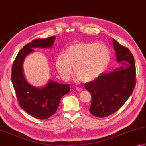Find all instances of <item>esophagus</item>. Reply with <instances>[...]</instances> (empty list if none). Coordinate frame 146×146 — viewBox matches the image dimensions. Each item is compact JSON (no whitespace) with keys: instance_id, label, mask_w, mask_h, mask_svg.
Instances as JSON below:
<instances>
[{"instance_id":"esophagus-1","label":"esophagus","mask_w":146,"mask_h":146,"mask_svg":"<svg viewBox=\"0 0 146 146\" xmlns=\"http://www.w3.org/2000/svg\"><path fill=\"white\" fill-rule=\"evenodd\" d=\"M76 91H82V90H83V89H82V87H76Z\"/></svg>"}]
</instances>
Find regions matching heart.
Returning a JSON list of instances; mask_svg holds the SVG:
<instances>
[{"instance_id":"obj_1","label":"heart","mask_w":146,"mask_h":146,"mask_svg":"<svg viewBox=\"0 0 146 146\" xmlns=\"http://www.w3.org/2000/svg\"><path fill=\"white\" fill-rule=\"evenodd\" d=\"M110 60L108 46L102 42L76 41L67 47L64 55H58L56 69L63 80H68L74 71L82 82L96 79L104 72Z\"/></svg>"}]
</instances>
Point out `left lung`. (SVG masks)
Masks as SVG:
<instances>
[{"label":"left lung","instance_id":"8db88e82","mask_svg":"<svg viewBox=\"0 0 146 146\" xmlns=\"http://www.w3.org/2000/svg\"><path fill=\"white\" fill-rule=\"evenodd\" d=\"M118 62L122 66L112 72L102 73L93 81L87 82L85 88L91 94L89 112L103 118L117 112L131 96L136 82V69L129 50L112 40Z\"/></svg>","mask_w":146,"mask_h":146}]
</instances>
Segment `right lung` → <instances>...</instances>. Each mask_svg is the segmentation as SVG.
I'll use <instances>...</instances> for the list:
<instances>
[{
  "mask_svg": "<svg viewBox=\"0 0 146 146\" xmlns=\"http://www.w3.org/2000/svg\"><path fill=\"white\" fill-rule=\"evenodd\" d=\"M55 36L34 39L18 52L12 66L11 81L20 107L38 119H46L56 112L61 98L70 91L69 84L49 80L45 86L38 88L29 83L23 75V62L27 55L36 48L52 47Z\"/></svg>",
  "mask_w": 146,
  "mask_h": 146,
  "instance_id": "obj_1",
  "label": "right lung"
}]
</instances>
